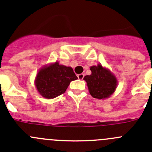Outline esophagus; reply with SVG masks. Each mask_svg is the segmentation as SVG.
Segmentation results:
<instances>
[{"label":"esophagus","mask_w":152,"mask_h":152,"mask_svg":"<svg viewBox=\"0 0 152 152\" xmlns=\"http://www.w3.org/2000/svg\"><path fill=\"white\" fill-rule=\"evenodd\" d=\"M83 77H84V75H83V74H80V75H77V77H78L79 80H83Z\"/></svg>","instance_id":"1"}]
</instances>
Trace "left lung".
Returning <instances> with one entry per match:
<instances>
[{"label":"left lung","mask_w":152,"mask_h":152,"mask_svg":"<svg viewBox=\"0 0 152 152\" xmlns=\"http://www.w3.org/2000/svg\"><path fill=\"white\" fill-rule=\"evenodd\" d=\"M90 71L91 75L83 77V80L87 82L90 95L98 99L109 98L115 93L118 86L115 75L101 64L91 66Z\"/></svg>","instance_id":"obj_1"}]
</instances>
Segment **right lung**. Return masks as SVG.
I'll use <instances>...</instances> for the list:
<instances>
[{
	"mask_svg": "<svg viewBox=\"0 0 152 152\" xmlns=\"http://www.w3.org/2000/svg\"><path fill=\"white\" fill-rule=\"evenodd\" d=\"M77 79L72 67L60 65L56 61L38 71L34 84L40 95L51 99L65 93L70 82Z\"/></svg>",
	"mask_w": 152,
	"mask_h": 152,
	"instance_id": "obj_1",
	"label": "right lung"
}]
</instances>
